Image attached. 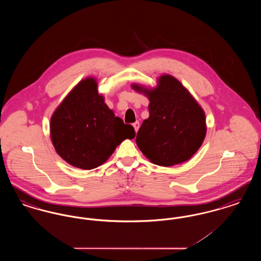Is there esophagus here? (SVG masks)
Wrapping results in <instances>:
<instances>
[{
  "mask_svg": "<svg viewBox=\"0 0 261 261\" xmlns=\"http://www.w3.org/2000/svg\"><path fill=\"white\" fill-rule=\"evenodd\" d=\"M133 127H134L135 131H136V132H138V130H139V127H140V123H139V121H136V122H134V123H133Z\"/></svg>",
  "mask_w": 261,
  "mask_h": 261,
  "instance_id": "esophagus-1",
  "label": "esophagus"
}]
</instances>
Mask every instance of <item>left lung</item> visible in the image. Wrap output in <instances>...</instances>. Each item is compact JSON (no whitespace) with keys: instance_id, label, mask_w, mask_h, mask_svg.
<instances>
[{"instance_id":"obj_1","label":"left lung","mask_w":261,"mask_h":261,"mask_svg":"<svg viewBox=\"0 0 261 261\" xmlns=\"http://www.w3.org/2000/svg\"><path fill=\"white\" fill-rule=\"evenodd\" d=\"M132 88L149 99V116L137 133L136 143L150 162L172 166L190 160L206 134L205 114L179 80L169 74L158 79L156 87Z\"/></svg>"}]
</instances>
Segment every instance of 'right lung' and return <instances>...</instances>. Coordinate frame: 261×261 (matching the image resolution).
<instances>
[{"label":"right lung","mask_w":261,"mask_h":261,"mask_svg":"<svg viewBox=\"0 0 261 261\" xmlns=\"http://www.w3.org/2000/svg\"><path fill=\"white\" fill-rule=\"evenodd\" d=\"M95 78L80 81L51 115L50 139L58 154L70 165L90 170L107 162L132 125L114 115L98 92Z\"/></svg>","instance_id":"add662e5"}]
</instances>
